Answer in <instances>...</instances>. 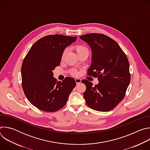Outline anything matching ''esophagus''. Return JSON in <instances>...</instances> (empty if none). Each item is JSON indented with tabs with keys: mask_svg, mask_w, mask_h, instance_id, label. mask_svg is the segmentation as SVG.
I'll list each match as a JSON object with an SVG mask.
<instances>
[{
	"mask_svg": "<svg viewBox=\"0 0 150 150\" xmlns=\"http://www.w3.org/2000/svg\"><path fill=\"white\" fill-rule=\"evenodd\" d=\"M75 82H76V84H78V83L81 82V79H79V78H75Z\"/></svg>",
	"mask_w": 150,
	"mask_h": 150,
	"instance_id": "34e87169",
	"label": "esophagus"
}]
</instances>
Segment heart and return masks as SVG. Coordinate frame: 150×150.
I'll use <instances>...</instances> for the list:
<instances>
[{
    "label": "heart",
    "instance_id": "obj_1",
    "mask_svg": "<svg viewBox=\"0 0 150 150\" xmlns=\"http://www.w3.org/2000/svg\"><path fill=\"white\" fill-rule=\"evenodd\" d=\"M74 49L75 51V52L78 56L83 54H87L88 55L89 54V50H88V47L86 46H85L84 45H82V44L78 45L74 47ZM65 52H64L62 56V59H63L64 58V57H65ZM70 74L71 75H72L74 76H77L79 74V72L75 69L71 70L70 71Z\"/></svg>",
    "mask_w": 150,
    "mask_h": 150
}]
</instances>
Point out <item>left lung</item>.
Here are the masks:
<instances>
[{
	"label": "left lung",
	"instance_id": "left-lung-1",
	"mask_svg": "<svg viewBox=\"0 0 150 150\" xmlns=\"http://www.w3.org/2000/svg\"><path fill=\"white\" fill-rule=\"evenodd\" d=\"M80 38L92 49V65L87 75L98 78L97 85L87 79L81 82L86 86L83 98L93 110L109 112L123 99L131 81L129 63L117 42L103 34L90 33Z\"/></svg>",
	"mask_w": 150,
	"mask_h": 150
}]
</instances>
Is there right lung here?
I'll return each instance as SVG.
<instances>
[{
    "label": "right lung",
    "mask_w": 150,
    "mask_h": 150,
    "mask_svg": "<svg viewBox=\"0 0 150 150\" xmlns=\"http://www.w3.org/2000/svg\"><path fill=\"white\" fill-rule=\"evenodd\" d=\"M76 38L59 34L45 36L25 56L21 67L22 87L28 101L39 110L54 112L66 105L75 81L67 77L57 81L52 71L59 66L65 49Z\"/></svg>",
    "instance_id": "right-lung-1"
}]
</instances>
